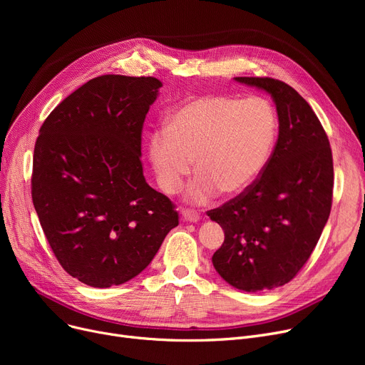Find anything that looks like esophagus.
Masks as SVG:
<instances>
[{
    "label": "esophagus",
    "instance_id": "esophagus-1",
    "mask_svg": "<svg viewBox=\"0 0 365 365\" xmlns=\"http://www.w3.org/2000/svg\"><path fill=\"white\" fill-rule=\"evenodd\" d=\"M182 219L185 222H192V223H197L200 222V215L195 212V210H182Z\"/></svg>",
    "mask_w": 365,
    "mask_h": 365
}]
</instances>
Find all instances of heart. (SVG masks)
<instances>
[{"label": "heart", "instance_id": "heart-1", "mask_svg": "<svg viewBox=\"0 0 365 365\" xmlns=\"http://www.w3.org/2000/svg\"><path fill=\"white\" fill-rule=\"evenodd\" d=\"M277 136V115L262 98L198 96L182 103L149 136V160L157 183L175 194L190 173L186 200L212 201L219 192L237 197L250 187L269 161Z\"/></svg>", "mask_w": 365, "mask_h": 365}]
</instances>
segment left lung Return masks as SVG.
Instances as JSON below:
<instances>
[{"label": "left lung", "mask_w": 365, "mask_h": 365, "mask_svg": "<svg viewBox=\"0 0 365 365\" xmlns=\"http://www.w3.org/2000/svg\"><path fill=\"white\" fill-rule=\"evenodd\" d=\"M234 80L269 94L279 123L260 178L208 212L225 232L215 269L235 289L256 293L292 281L312 255L331 210L333 157L318 117L293 87L274 78Z\"/></svg>", "instance_id": "1"}]
</instances>
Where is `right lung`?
Wrapping results in <instances>:
<instances>
[{
  "label": "right lung",
  "instance_id": "right-lung-1",
  "mask_svg": "<svg viewBox=\"0 0 365 365\" xmlns=\"http://www.w3.org/2000/svg\"><path fill=\"white\" fill-rule=\"evenodd\" d=\"M163 83L102 75L57 105L34 149L32 201L63 269L98 289L120 285L155 257L179 215L146 183L142 127Z\"/></svg>",
  "mask_w": 365,
  "mask_h": 365
}]
</instances>
